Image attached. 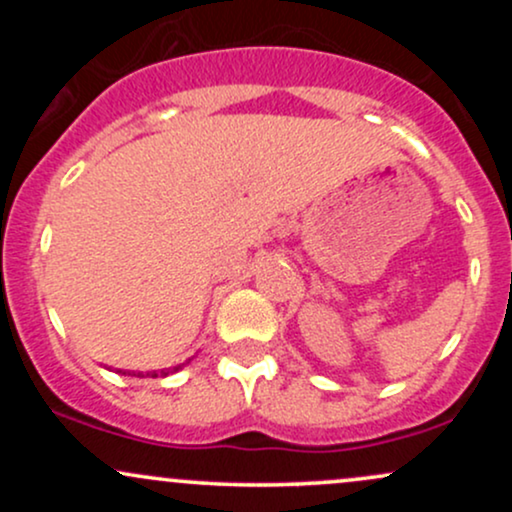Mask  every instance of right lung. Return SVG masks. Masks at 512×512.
Instances as JSON below:
<instances>
[{
	"label": "right lung",
	"instance_id": "1",
	"mask_svg": "<svg viewBox=\"0 0 512 512\" xmlns=\"http://www.w3.org/2000/svg\"><path fill=\"white\" fill-rule=\"evenodd\" d=\"M182 366H175V368H168V370H161V373H156V370H154V373H146V375H151V378H158V375H168V373H175V370H180ZM120 373H122V370H120ZM127 375H137V378H144V373H127Z\"/></svg>",
	"mask_w": 512,
	"mask_h": 512
}]
</instances>
